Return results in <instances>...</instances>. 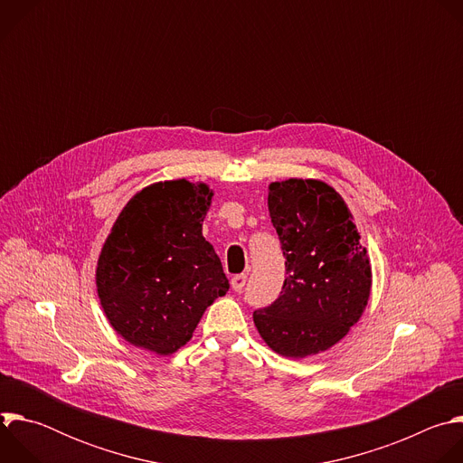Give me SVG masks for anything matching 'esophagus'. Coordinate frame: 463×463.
Returning a JSON list of instances; mask_svg holds the SVG:
<instances>
[{
	"label": "esophagus",
	"instance_id": "1",
	"mask_svg": "<svg viewBox=\"0 0 463 463\" xmlns=\"http://www.w3.org/2000/svg\"><path fill=\"white\" fill-rule=\"evenodd\" d=\"M245 282H247V277H245V275H234V277L231 279V286H232V289L238 291V293L245 288Z\"/></svg>",
	"mask_w": 463,
	"mask_h": 463
}]
</instances>
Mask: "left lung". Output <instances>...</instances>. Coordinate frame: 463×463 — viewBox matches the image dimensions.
I'll return each instance as SVG.
<instances>
[{
	"instance_id": "obj_1",
	"label": "left lung",
	"mask_w": 463,
	"mask_h": 463,
	"mask_svg": "<svg viewBox=\"0 0 463 463\" xmlns=\"http://www.w3.org/2000/svg\"><path fill=\"white\" fill-rule=\"evenodd\" d=\"M269 216L286 256L280 297L252 313L266 345L291 359L326 352L361 318L372 268L341 194L320 179L269 184Z\"/></svg>"
}]
</instances>
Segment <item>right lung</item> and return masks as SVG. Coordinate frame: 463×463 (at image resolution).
<instances>
[{
    "label": "right lung",
    "mask_w": 463,
    "mask_h": 463,
    "mask_svg": "<svg viewBox=\"0 0 463 463\" xmlns=\"http://www.w3.org/2000/svg\"><path fill=\"white\" fill-rule=\"evenodd\" d=\"M205 183L159 181L137 192L115 220L97 261V293L115 332L137 348L170 355L205 309L229 291L203 220Z\"/></svg>",
    "instance_id": "1"
}]
</instances>
